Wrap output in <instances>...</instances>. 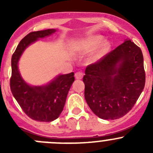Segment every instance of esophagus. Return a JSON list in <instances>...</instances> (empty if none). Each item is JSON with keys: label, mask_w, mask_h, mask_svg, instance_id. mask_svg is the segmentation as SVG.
<instances>
[{"label": "esophagus", "mask_w": 153, "mask_h": 153, "mask_svg": "<svg viewBox=\"0 0 153 153\" xmlns=\"http://www.w3.org/2000/svg\"><path fill=\"white\" fill-rule=\"evenodd\" d=\"M84 76V73L82 72H77L75 74V77L76 79H81Z\"/></svg>", "instance_id": "34e87169"}]
</instances>
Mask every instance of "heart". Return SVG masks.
<instances>
[{"instance_id":"obj_1","label":"heart","mask_w":153,"mask_h":153,"mask_svg":"<svg viewBox=\"0 0 153 153\" xmlns=\"http://www.w3.org/2000/svg\"><path fill=\"white\" fill-rule=\"evenodd\" d=\"M104 38L101 35H92L83 40L79 44V48L81 50L89 52L98 46V49L92 55L94 60H98L106 55L109 49V44L106 41L103 42Z\"/></svg>"}]
</instances>
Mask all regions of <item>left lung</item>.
Returning a JSON list of instances; mask_svg holds the SVG:
<instances>
[{
  "label": "left lung",
  "mask_w": 153,
  "mask_h": 153,
  "mask_svg": "<svg viewBox=\"0 0 153 153\" xmlns=\"http://www.w3.org/2000/svg\"><path fill=\"white\" fill-rule=\"evenodd\" d=\"M91 110L104 120L121 118L132 109L145 85L143 54L130 40L87 66L83 78Z\"/></svg>",
  "instance_id": "obj_1"
}]
</instances>
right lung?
Returning <instances> with one entry per match:
<instances>
[{
	"label": "right lung",
	"instance_id": "right-lung-1",
	"mask_svg": "<svg viewBox=\"0 0 153 153\" xmlns=\"http://www.w3.org/2000/svg\"><path fill=\"white\" fill-rule=\"evenodd\" d=\"M56 32L49 29L32 32L21 41L12 56L10 89L26 115L41 122H50L59 117L65 105L69 89L75 81L74 72L60 75L45 86H30L24 81L18 69V61L25 49L39 38Z\"/></svg>",
	"mask_w": 153,
	"mask_h": 153
}]
</instances>
